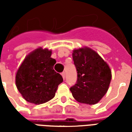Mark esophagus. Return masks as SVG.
<instances>
[{"label": "esophagus", "mask_w": 132, "mask_h": 132, "mask_svg": "<svg viewBox=\"0 0 132 132\" xmlns=\"http://www.w3.org/2000/svg\"><path fill=\"white\" fill-rule=\"evenodd\" d=\"M61 76H62V77H63V79H65V76H66V75H65V72H62V73H61Z\"/></svg>", "instance_id": "34e87169"}]
</instances>
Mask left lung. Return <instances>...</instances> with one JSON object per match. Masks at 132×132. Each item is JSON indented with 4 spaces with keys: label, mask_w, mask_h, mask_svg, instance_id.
I'll return each mask as SVG.
<instances>
[{
    "label": "left lung",
    "mask_w": 132,
    "mask_h": 132,
    "mask_svg": "<svg viewBox=\"0 0 132 132\" xmlns=\"http://www.w3.org/2000/svg\"><path fill=\"white\" fill-rule=\"evenodd\" d=\"M72 56L78 78L70 90L78 102L94 105L109 88L112 78L110 69L97 52L87 46L74 49Z\"/></svg>",
    "instance_id": "left-lung-1"
}]
</instances>
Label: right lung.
<instances>
[{
	"instance_id": "add662e5",
	"label": "right lung",
	"mask_w": 132,
	"mask_h": 132,
	"mask_svg": "<svg viewBox=\"0 0 132 132\" xmlns=\"http://www.w3.org/2000/svg\"><path fill=\"white\" fill-rule=\"evenodd\" d=\"M51 55V50L39 47L27 55L19 67L15 84L27 102L35 105L48 102L63 82L62 76L54 70L56 61Z\"/></svg>"
}]
</instances>
